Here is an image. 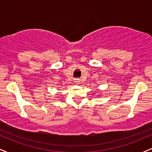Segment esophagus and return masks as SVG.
Masks as SVG:
<instances>
[{"label": "esophagus", "instance_id": "1", "mask_svg": "<svg viewBox=\"0 0 152 152\" xmlns=\"http://www.w3.org/2000/svg\"><path fill=\"white\" fill-rule=\"evenodd\" d=\"M75 82H76V83H77V84H78V83H80V80H78V79H77V80H76V81H75Z\"/></svg>", "mask_w": 152, "mask_h": 152}]
</instances>
